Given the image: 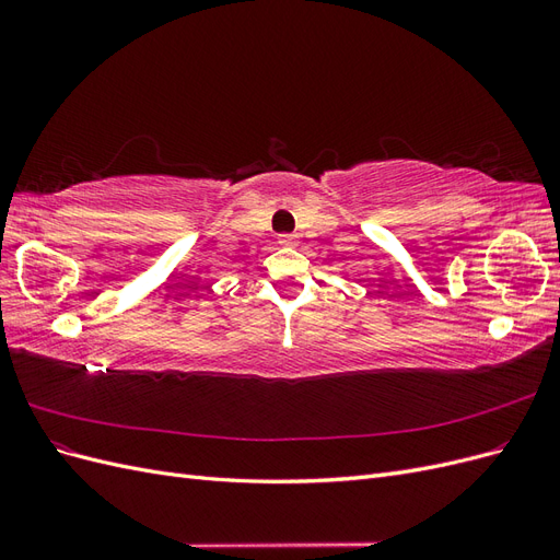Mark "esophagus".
<instances>
[{
	"label": "esophagus",
	"instance_id": "34e87169",
	"mask_svg": "<svg viewBox=\"0 0 560 560\" xmlns=\"http://www.w3.org/2000/svg\"><path fill=\"white\" fill-rule=\"evenodd\" d=\"M280 245H284V247H296V245H299V238H296V235L284 233V235H280Z\"/></svg>",
	"mask_w": 560,
	"mask_h": 560
}]
</instances>
